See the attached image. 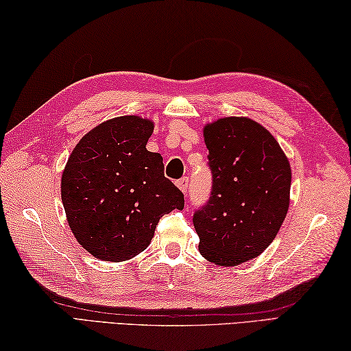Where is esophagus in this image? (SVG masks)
<instances>
[{
    "label": "esophagus",
    "mask_w": 351,
    "mask_h": 351,
    "mask_svg": "<svg viewBox=\"0 0 351 351\" xmlns=\"http://www.w3.org/2000/svg\"><path fill=\"white\" fill-rule=\"evenodd\" d=\"M178 189H180L184 195H187V191H189V180L187 178H182V180H180L178 181Z\"/></svg>",
    "instance_id": "1"
}]
</instances>
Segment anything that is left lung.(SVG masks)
<instances>
[{"instance_id":"left-lung-1","label":"left lung","mask_w":351,"mask_h":351,"mask_svg":"<svg viewBox=\"0 0 351 351\" xmlns=\"http://www.w3.org/2000/svg\"><path fill=\"white\" fill-rule=\"evenodd\" d=\"M204 140L213 191L193 217L199 252L215 265H240L271 244L287 217L289 161L271 132L250 117L208 122Z\"/></svg>"}]
</instances>
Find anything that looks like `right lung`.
<instances>
[{
    "mask_svg": "<svg viewBox=\"0 0 351 351\" xmlns=\"http://www.w3.org/2000/svg\"><path fill=\"white\" fill-rule=\"evenodd\" d=\"M154 126L136 114L108 119L78 141L66 162V219L95 258H134L151 244L160 217L184 208L182 193L164 176L162 156L146 149Z\"/></svg>",
    "mask_w": 351,
    "mask_h": 351,
    "instance_id": "add662e5",
    "label": "right lung"
}]
</instances>
